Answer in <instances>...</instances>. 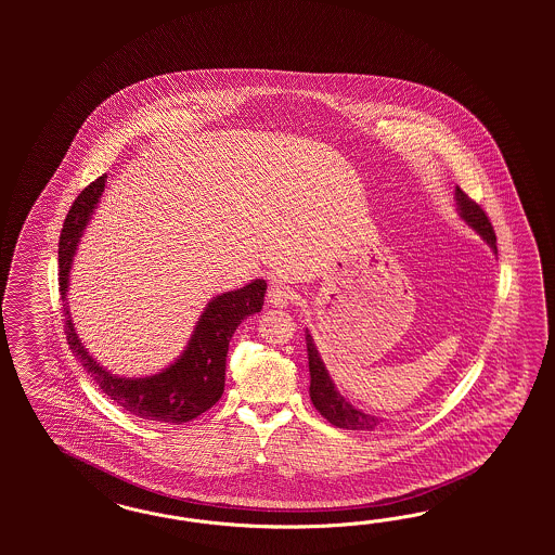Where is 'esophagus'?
Returning <instances> with one entry per match:
<instances>
[{
    "label": "esophagus",
    "instance_id": "esophagus-1",
    "mask_svg": "<svg viewBox=\"0 0 555 555\" xmlns=\"http://www.w3.org/2000/svg\"><path fill=\"white\" fill-rule=\"evenodd\" d=\"M295 291L291 286L274 285L270 286L269 291V302L272 307H286L291 302L295 301Z\"/></svg>",
    "mask_w": 555,
    "mask_h": 555
}]
</instances>
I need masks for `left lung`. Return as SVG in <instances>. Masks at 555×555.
<instances>
[{
    "instance_id": "obj_1",
    "label": "left lung",
    "mask_w": 555,
    "mask_h": 555,
    "mask_svg": "<svg viewBox=\"0 0 555 555\" xmlns=\"http://www.w3.org/2000/svg\"><path fill=\"white\" fill-rule=\"evenodd\" d=\"M455 202H457V211L460 218L468 221L478 234L487 240L488 246L496 253V235L492 230V223L488 219L485 209L476 202H472L470 197L457 186L455 189ZM307 356H309V374H311V387L309 395L311 401L315 404V409L320 411L325 420L332 425H336L339 429H356V431H372L376 425H380L378 417L362 413L360 409H356L353 404L348 403L339 390H337L334 380L330 378L325 364L321 360L320 352L313 344V337L307 332Z\"/></svg>"
}]
</instances>
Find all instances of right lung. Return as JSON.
Returning <instances> with one entry per match:
<instances>
[{
	"mask_svg": "<svg viewBox=\"0 0 555 555\" xmlns=\"http://www.w3.org/2000/svg\"><path fill=\"white\" fill-rule=\"evenodd\" d=\"M105 179L107 175L95 179L79 193L68 209L59 240V291L63 299L68 348L83 364L95 385L107 395V399L119 404L124 411L142 420L170 425L186 423L199 417L221 399L230 339L242 321L262 309L267 283L256 279L250 285L223 293L207 302L185 350L175 364L163 372L146 378H119L101 369L75 334L68 315L67 288L73 256L77 253L85 225L100 203Z\"/></svg>",
	"mask_w": 555,
	"mask_h": 555,
	"instance_id": "right-lung-1",
	"label": "right lung"
}]
</instances>
